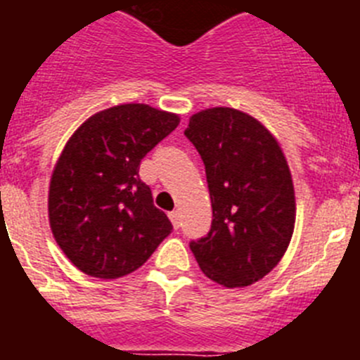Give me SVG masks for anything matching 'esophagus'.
I'll list each match as a JSON object with an SVG mask.
<instances>
[{"instance_id": "1", "label": "esophagus", "mask_w": 360, "mask_h": 360, "mask_svg": "<svg viewBox=\"0 0 360 360\" xmlns=\"http://www.w3.org/2000/svg\"><path fill=\"white\" fill-rule=\"evenodd\" d=\"M169 218H171V221H173L174 229L180 227V224H182V221H180V212H178V211L169 212Z\"/></svg>"}]
</instances>
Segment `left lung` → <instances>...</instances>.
<instances>
[{
    "label": "left lung",
    "mask_w": 360,
    "mask_h": 360,
    "mask_svg": "<svg viewBox=\"0 0 360 360\" xmlns=\"http://www.w3.org/2000/svg\"><path fill=\"white\" fill-rule=\"evenodd\" d=\"M184 135L205 165L212 205L211 229L191 250L212 281L252 285L278 265L294 232V186L281 148L232 108L200 111Z\"/></svg>",
    "instance_id": "obj_1"
}]
</instances>
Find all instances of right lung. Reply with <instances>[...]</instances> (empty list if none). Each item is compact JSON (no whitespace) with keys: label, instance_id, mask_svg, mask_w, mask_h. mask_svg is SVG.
<instances>
[{"label":"right lung","instance_id":"obj_1","mask_svg":"<svg viewBox=\"0 0 360 360\" xmlns=\"http://www.w3.org/2000/svg\"><path fill=\"white\" fill-rule=\"evenodd\" d=\"M178 122L148 104H120L90 117L68 141L50 182L49 214L57 245L84 274L122 278L173 232L139 169Z\"/></svg>","mask_w":360,"mask_h":360}]
</instances>
